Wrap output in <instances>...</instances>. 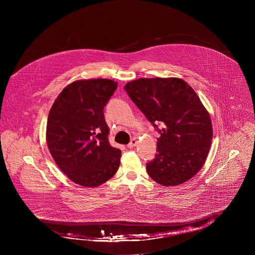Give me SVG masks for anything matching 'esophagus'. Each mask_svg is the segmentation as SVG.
<instances>
[{
  "mask_svg": "<svg viewBox=\"0 0 255 255\" xmlns=\"http://www.w3.org/2000/svg\"><path fill=\"white\" fill-rule=\"evenodd\" d=\"M136 143H137V141H136V139L135 138H133L129 143H128V145H127V147L129 148V149H132L133 147H134V146L136 145Z\"/></svg>",
  "mask_w": 255,
  "mask_h": 255,
  "instance_id": "esophagus-1",
  "label": "esophagus"
}]
</instances>
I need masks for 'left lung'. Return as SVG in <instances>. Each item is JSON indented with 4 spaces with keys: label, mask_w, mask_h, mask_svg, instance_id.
I'll return each instance as SVG.
<instances>
[{
    "label": "left lung",
    "mask_w": 255,
    "mask_h": 255,
    "mask_svg": "<svg viewBox=\"0 0 255 255\" xmlns=\"http://www.w3.org/2000/svg\"><path fill=\"white\" fill-rule=\"evenodd\" d=\"M124 90L160 133L158 153L146 164L148 175L164 186L194 177L206 161L212 139L209 114L194 90L176 77L139 78L128 82Z\"/></svg>",
    "instance_id": "1"
}]
</instances>
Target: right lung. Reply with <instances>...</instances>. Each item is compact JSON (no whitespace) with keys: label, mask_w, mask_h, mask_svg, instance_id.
<instances>
[{"label":"right lung","mask_w":255,"mask_h":255,"mask_svg":"<svg viewBox=\"0 0 255 255\" xmlns=\"http://www.w3.org/2000/svg\"><path fill=\"white\" fill-rule=\"evenodd\" d=\"M118 88L110 79L78 80L54 101L47 122V143L61 171L73 182L96 187L119 169L122 151L110 144L103 110Z\"/></svg>","instance_id":"add662e5"}]
</instances>
